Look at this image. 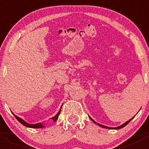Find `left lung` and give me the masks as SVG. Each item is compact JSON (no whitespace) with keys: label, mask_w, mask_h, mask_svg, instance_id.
I'll list each match as a JSON object with an SVG mask.
<instances>
[{"label":"left lung","mask_w":149,"mask_h":149,"mask_svg":"<svg viewBox=\"0 0 149 149\" xmlns=\"http://www.w3.org/2000/svg\"><path fill=\"white\" fill-rule=\"evenodd\" d=\"M133 118H134V117H133ZM133 118H132L130 120H127V122H125V123H124V124H123V125H121L120 126H118V127H107V126H105V125H101V124H100V123H96L95 121L94 120H92L91 119V118H90L89 117V118L91 120H92L93 122H94V123H95L97 125H99V126H100V127H104V128H107V129H115V130H117V129H120V128H123V127H125V125H127V124H128L129 123H130V120H132V119H133Z\"/></svg>","instance_id":"1"}]
</instances>
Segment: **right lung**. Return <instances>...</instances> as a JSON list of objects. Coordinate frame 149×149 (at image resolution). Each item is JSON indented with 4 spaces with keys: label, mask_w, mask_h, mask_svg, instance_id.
<instances>
[{
    "label": "right lung",
    "mask_w": 149,
    "mask_h": 149,
    "mask_svg": "<svg viewBox=\"0 0 149 149\" xmlns=\"http://www.w3.org/2000/svg\"><path fill=\"white\" fill-rule=\"evenodd\" d=\"M61 108H62V107H61ZM61 109H60L59 112H58V114H57V115H55V116L52 117V118H51V119H52V120H54V121L55 122V121L57 120H58V116H59L60 113H61ZM13 115H14L15 118H16V119L18 120V121H19V123H21L22 125H24V126H26V127H31V128H42V127H44V125H43L41 123H37V124H29V123H26V122H25L24 120L23 119H22V118H19V117H17V116H16V115H15L14 114H13Z\"/></svg>",
    "instance_id": "add662e5"
}]
</instances>
